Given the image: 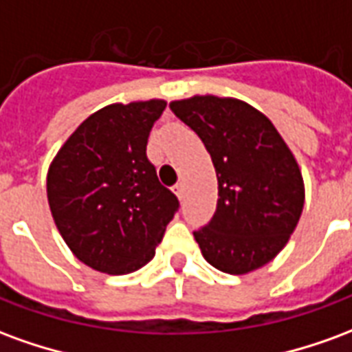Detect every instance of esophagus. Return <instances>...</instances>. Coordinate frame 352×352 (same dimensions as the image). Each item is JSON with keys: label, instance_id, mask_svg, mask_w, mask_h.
I'll return each mask as SVG.
<instances>
[{"label": "esophagus", "instance_id": "1", "mask_svg": "<svg viewBox=\"0 0 352 352\" xmlns=\"http://www.w3.org/2000/svg\"><path fill=\"white\" fill-rule=\"evenodd\" d=\"M173 192L177 194V198L183 199L184 198V184L183 183H177L175 186H173Z\"/></svg>", "mask_w": 352, "mask_h": 352}]
</instances>
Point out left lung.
<instances>
[{
    "mask_svg": "<svg viewBox=\"0 0 352 352\" xmlns=\"http://www.w3.org/2000/svg\"><path fill=\"white\" fill-rule=\"evenodd\" d=\"M169 107L198 133L217 171V211L194 232L204 258L232 275L272 262L305 199L294 154L267 116L236 98L192 96Z\"/></svg>",
    "mask_w": 352,
    "mask_h": 352,
    "instance_id": "left-lung-1",
    "label": "left lung"
}]
</instances>
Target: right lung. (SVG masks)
<instances>
[{"label":"right lung","instance_id":"right-lung-1","mask_svg":"<svg viewBox=\"0 0 352 352\" xmlns=\"http://www.w3.org/2000/svg\"><path fill=\"white\" fill-rule=\"evenodd\" d=\"M164 100L113 103L73 131L50 164L54 224L82 264L109 275L148 264L179 199L162 186L146 141Z\"/></svg>","mask_w":352,"mask_h":352}]
</instances>
